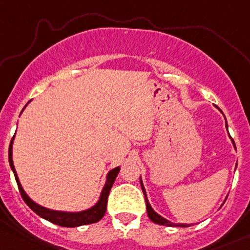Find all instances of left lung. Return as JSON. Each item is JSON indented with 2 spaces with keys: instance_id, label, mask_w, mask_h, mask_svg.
<instances>
[{
  "instance_id": "8db88e82",
  "label": "left lung",
  "mask_w": 250,
  "mask_h": 250,
  "mask_svg": "<svg viewBox=\"0 0 250 250\" xmlns=\"http://www.w3.org/2000/svg\"><path fill=\"white\" fill-rule=\"evenodd\" d=\"M227 129H228V125H227ZM232 144H234L235 146V142L232 141ZM141 188H142V192H144L145 194V201H146V208H147V213H148V217L152 222H154L156 224H160V226H167V227H174V226H180V227H188L186 224H174L172 223V222L167 221V219L163 218L161 216H159L158 213L155 212L154 210L152 209V207H150V204L148 203V199H147V196H146V191H145V188H144V184L141 182Z\"/></svg>"
}]
</instances>
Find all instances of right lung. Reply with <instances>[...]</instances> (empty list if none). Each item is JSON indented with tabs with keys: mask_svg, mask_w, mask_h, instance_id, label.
Wrapping results in <instances>:
<instances>
[{
	"mask_svg": "<svg viewBox=\"0 0 250 250\" xmlns=\"http://www.w3.org/2000/svg\"><path fill=\"white\" fill-rule=\"evenodd\" d=\"M12 146H13V139L10 141L9 145V164L10 167H12L14 175H15L16 183H18L19 186V191H20L21 197L28 205L31 209L34 211L37 215H39L40 217L47 219V221L52 222V223L57 224V226L60 227H79V226H85V224H91V223H96V222L100 221L101 218L103 217L104 213L106 211V204H108V197H109V192H110L112 184H114L115 179H116L117 174H119L120 167H116V168L111 169L110 172L108 173V177H106V183L105 186L103 188L102 193H101V198L98 201L97 204L95 207H92L91 209L82 211V212H62V211H53V210H48L46 208L40 207V205L35 204L34 202L31 201L28 196L24 193L23 188H21V184L19 182V178L16 175L15 168H14L13 165V159H12Z\"/></svg>",
	"mask_w": 250,
	"mask_h": 250,
	"instance_id": "add662e5",
	"label": "right lung"
}]
</instances>
